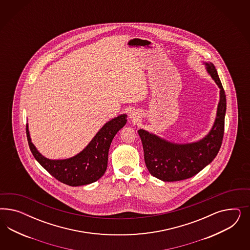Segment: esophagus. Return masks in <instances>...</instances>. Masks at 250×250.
<instances>
[{
  "label": "esophagus",
  "instance_id": "esophagus-1",
  "mask_svg": "<svg viewBox=\"0 0 250 250\" xmlns=\"http://www.w3.org/2000/svg\"><path fill=\"white\" fill-rule=\"evenodd\" d=\"M137 114H136V112H130V114H129V118L132 120V121H136V119H137Z\"/></svg>",
  "mask_w": 250,
  "mask_h": 250
}]
</instances>
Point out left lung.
<instances>
[{"label": "left lung", "mask_w": 250, "mask_h": 250, "mask_svg": "<svg viewBox=\"0 0 250 250\" xmlns=\"http://www.w3.org/2000/svg\"><path fill=\"white\" fill-rule=\"evenodd\" d=\"M208 74L220 89L216 117L209 133L192 143L170 142L144 129H139L146 166L149 173L163 182L191 178L209 165L219 152L225 130L227 98L217 70L211 62H204Z\"/></svg>", "instance_id": "obj_1"}]
</instances>
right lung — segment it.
Returning a JSON list of instances; mask_svg holds the SVG:
<instances>
[{
	"label": "right lung",
	"instance_id": "right-lung-1",
	"mask_svg": "<svg viewBox=\"0 0 250 250\" xmlns=\"http://www.w3.org/2000/svg\"><path fill=\"white\" fill-rule=\"evenodd\" d=\"M123 114L107 122L83 151L65 159H49L38 151L31 141L28 125L26 136L31 152L38 163L58 181L69 186H82L98 181L105 173L108 153L114 136L126 124Z\"/></svg>",
	"mask_w": 250,
	"mask_h": 250
}]
</instances>
